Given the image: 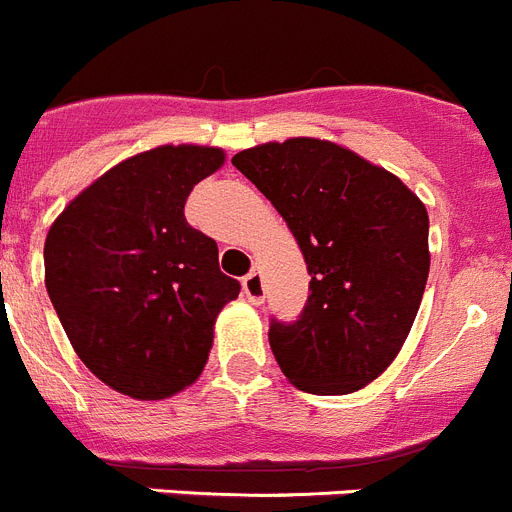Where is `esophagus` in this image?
Wrapping results in <instances>:
<instances>
[{"label": "esophagus", "instance_id": "obj_1", "mask_svg": "<svg viewBox=\"0 0 512 512\" xmlns=\"http://www.w3.org/2000/svg\"><path fill=\"white\" fill-rule=\"evenodd\" d=\"M243 295L251 305H261L264 302V277L261 271H251L246 279H243Z\"/></svg>", "mask_w": 512, "mask_h": 512}]
</instances>
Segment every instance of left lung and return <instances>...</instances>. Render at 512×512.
I'll return each instance as SVG.
<instances>
[{
	"mask_svg": "<svg viewBox=\"0 0 512 512\" xmlns=\"http://www.w3.org/2000/svg\"><path fill=\"white\" fill-rule=\"evenodd\" d=\"M305 256L310 297L271 323L284 377L312 395H348L400 354L431 269L428 212L392 171L333 140L289 138L235 153Z\"/></svg>",
	"mask_w": 512,
	"mask_h": 512,
	"instance_id": "1",
	"label": "left lung"
}]
</instances>
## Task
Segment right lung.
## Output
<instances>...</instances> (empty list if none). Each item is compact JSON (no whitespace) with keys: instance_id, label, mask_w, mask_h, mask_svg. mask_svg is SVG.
<instances>
[{"instance_id":"add662e5","label":"right lung","mask_w":512,"mask_h":512,"mask_svg":"<svg viewBox=\"0 0 512 512\" xmlns=\"http://www.w3.org/2000/svg\"><path fill=\"white\" fill-rule=\"evenodd\" d=\"M225 164L215 146H158L104 171L45 235V289L89 372L133 400L197 382L215 320L241 284L184 217L194 184Z\"/></svg>"}]
</instances>
